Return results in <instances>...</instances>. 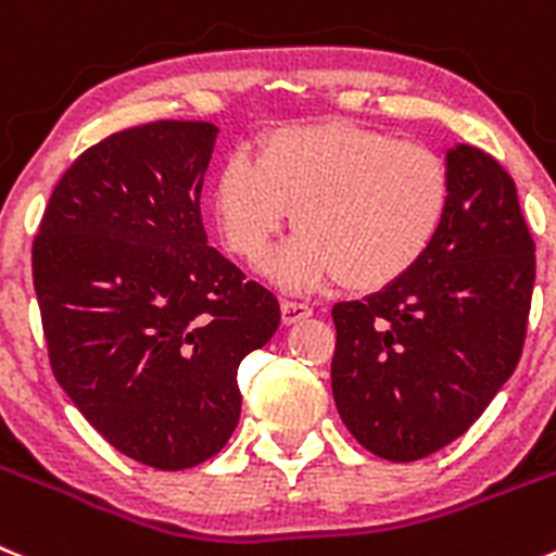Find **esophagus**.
Instances as JSON below:
<instances>
[{
  "label": "esophagus",
  "mask_w": 556,
  "mask_h": 556,
  "mask_svg": "<svg viewBox=\"0 0 556 556\" xmlns=\"http://www.w3.org/2000/svg\"><path fill=\"white\" fill-rule=\"evenodd\" d=\"M282 324H299V320L309 318L313 315V307L309 304H302V302H293V299H282Z\"/></svg>",
  "instance_id": "34e87169"
}]
</instances>
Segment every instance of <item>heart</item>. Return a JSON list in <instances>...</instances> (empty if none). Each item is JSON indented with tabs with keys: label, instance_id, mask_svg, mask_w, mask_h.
<instances>
[{
	"label": "heart",
	"instance_id": "obj_1",
	"mask_svg": "<svg viewBox=\"0 0 556 556\" xmlns=\"http://www.w3.org/2000/svg\"><path fill=\"white\" fill-rule=\"evenodd\" d=\"M447 207L450 169L435 150L342 121L266 134L254 159H227L211 189L222 241L252 266L293 214L302 232L268 263L285 288H389L425 261Z\"/></svg>",
	"mask_w": 556,
	"mask_h": 556
}]
</instances>
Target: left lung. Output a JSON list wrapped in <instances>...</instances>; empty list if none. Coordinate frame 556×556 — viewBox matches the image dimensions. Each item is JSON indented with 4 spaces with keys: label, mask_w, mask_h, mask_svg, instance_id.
Returning a JSON list of instances; mask_svg holds the SVG:
<instances>
[{
    "label": "left lung",
    "mask_w": 556,
    "mask_h": 556,
    "mask_svg": "<svg viewBox=\"0 0 556 556\" xmlns=\"http://www.w3.org/2000/svg\"><path fill=\"white\" fill-rule=\"evenodd\" d=\"M450 207L414 271L331 307V392L356 442L395 464L475 425L521 359L535 241L516 184L489 153L447 150Z\"/></svg>",
    "instance_id": "8db88e82"
}]
</instances>
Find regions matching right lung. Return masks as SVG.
Wrapping results in <instances>:
<instances>
[{"label": "right lung", "mask_w": 556, "mask_h": 556, "mask_svg": "<svg viewBox=\"0 0 556 556\" xmlns=\"http://www.w3.org/2000/svg\"><path fill=\"white\" fill-rule=\"evenodd\" d=\"M214 123L155 121L92 144L51 191L33 279L54 378L128 458H214L241 417L238 365L279 326L277 295L207 247Z\"/></svg>", "instance_id": "obj_1"}]
</instances>
